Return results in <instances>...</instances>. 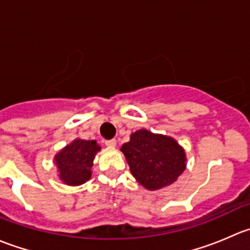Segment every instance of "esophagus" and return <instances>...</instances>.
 <instances>
[{
    "label": "esophagus",
    "instance_id": "obj_1",
    "mask_svg": "<svg viewBox=\"0 0 250 250\" xmlns=\"http://www.w3.org/2000/svg\"><path fill=\"white\" fill-rule=\"evenodd\" d=\"M105 145L109 146V147H115V146H116V139L105 140Z\"/></svg>",
    "mask_w": 250,
    "mask_h": 250
}]
</instances>
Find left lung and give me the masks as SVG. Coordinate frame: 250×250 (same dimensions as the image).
Returning a JSON list of instances; mask_svg holds the SVG:
<instances>
[{
    "instance_id": "8db88e82",
    "label": "left lung",
    "mask_w": 250,
    "mask_h": 250,
    "mask_svg": "<svg viewBox=\"0 0 250 250\" xmlns=\"http://www.w3.org/2000/svg\"><path fill=\"white\" fill-rule=\"evenodd\" d=\"M121 150L133 176L147 190L170 185L185 170V152L169 137L140 129Z\"/></svg>"
}]
</instances>
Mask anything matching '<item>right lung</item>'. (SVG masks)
Wrapping results in <instances>:
<instances>
[{
	"mask_svg": "<svg viewBox=\"0 0 250 250\" xmlns=\"http://www.w3.org/2000/svg\"><path fill=\"white\" fill-rule=\"evenodd\" d=\"M100 150L94 140H74L55 156L60 179L67 185H81L89 180L95 153Z\"/></svg>",
	"mask_w": 250,
	"mask_h": 250,
	"instance_id": "1",
	"label": "right lung"
}]
</instances>
